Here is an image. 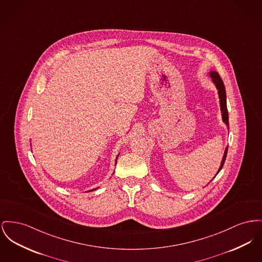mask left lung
Listing matches in <instances>:
<instances>
[{
  "label": "left lung",
  "instance_id": "1",
  "mask_svg": "<svg viewBox=\"0 0 262 262\" xmlns=\"http://www.w3.org/2000/svg\"><path fill=\"white\" fill-rule=\"evenodd\" d=\"M209 76L211 78L213 84L215 85L216 90H217V94H219V99H220V106H221V111H222V119L223 122L227 125L228 128L229 127V113H228V108H227V94H226V88L224 85V82L222 80V78L220 77L219 73L215 71H210L209 72ZM227 154H228V147L226 148L225 152H224V156H223V160L221 162V166L217 170V173L221 171L224 166L226 157H227ZM216 173V174H217Z\"/></svg>",
  "mask_w": 262,
  "mask_h": 262
}]
</instances>
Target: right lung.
<instances>
[{"mask_svg": "<svg viewBox=\"0 0 262 262\" xmlns=\"http://www.w3.org/2000/svg\"><path fill=\"white\" fill-rule=\"evenodd\" d=\"M119 154H118V156H117V158H116V164H117V159H118V157H119ZM113 174H114V172H113ZM98 188H99V187H98ZM96 189H97V188H95V189H92L91 191H94V190H96ZM88 192H90V191H88Z\"/></svg>", "mask_w": 262, "mask_h": 262, "instance_id": "right-lung-1", "label": "right lung"}]
</instances>
